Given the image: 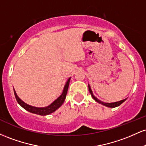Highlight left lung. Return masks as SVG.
I'll use <instances>...</instances> for the list:
<instances>
[{
    "instance_id": "left-lung-1",
    "label": "left lung",
    "mask_w": 146,
    "mask_h": 146,
    "mask_svg": "<svg viewBox=\"0 0 146 146\" xmlns=\"http://www.w3.org/2000/svg\"><path fill=\"white\" fill-rule=\"evenodd\" d=\"M88 90H89V92H90V95H92V97H93V98L94 99L95 101H96L97 102H98L99 104H102V105L106 106H107V107H110V108H115V107L119 106L121 105V104L123 103V102H124L125 101V100H126V99H125V100H121V101H119V102H113V103H105V102H103L100 101V100H99L98 98H95L94 95H93V92H92L91 88H90V86H89V84H88Z\"/></svg>"
}]
</instances>
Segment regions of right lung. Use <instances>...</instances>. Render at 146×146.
<instances>
[{
	"mask_svg": "<svg viewBox=\"0 0 146 146\" xmlns=\"http://www.w3.org/2000/svg\"><path fill=\"white\" fill-rule=\"evenodd\" d=\"M70 80H71V78L68 79L67 82H66L62 95H60L59 98L57 99L56 101L53 102L51 105H49L48 106L46 107V108H36V107H33V106H31L27 104H25V102H23L21 99L18 98V95H16V91H15V90L14 89L15 97H16V100H17L18 103L19 104L21 105L23 108H25V110H27V111L30 112V113H35V114H37V115H48V114H51L52 113H53L54 111H56L58 108H60V107L62 105V104L64 103V102L65 100V98H66V94H67Z\"/></svg>",
	"mask_w": 146,
	"mask_h": 146,
	"instance_id": "obj_1",
	"label": "right lung"
}]
</instances>
